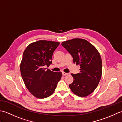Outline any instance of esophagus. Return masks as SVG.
<instances>
[{"mask_svg": "<svg viewBox=\"0 0 122 122\" xmlns=\"http://www.w3.org/2000/svg\"><path fill=\"white\" fill-rule=\"evenodd\" d=\"M69 73H66V72H62V75L64 76H67V75H69Z\"/></svg>", "mask_w": 122, "mask_h": 122, "instance_id": "esophagus-1", "label": "esophagus"}]
</instances>
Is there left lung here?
<instances>
[{
  "label": "left lung",
  "mask_w": 122,
  "mask_h": 122,
  "mask_svg": "<svg viewBox=\"0 0 122 122\" xmlns=\"http://www.w3.org/2000/svg\"><path fill=\"white\" fill-rule=\"evenodd\" d=\"M61 45L73 57L74 63L80 66L79 73L71 74L74 80L69 87L79 97H87L97 87L102 76V62L100 53L94 46L83 39H73Z\"/></svg>",
  "instance_id": "1"
}]
</instances>
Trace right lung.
<instances>
[{"label": "right lung", "mask_w": 122, "mask_h": 122, "mask_svg": "<svg viewBox=\"0 0 122 122\" xmlns=\"http://www.w3.org/2000/svg\"><path fill=\"white\" fill-rule=\"evenodd\" d=\"M60 43L39 40L25 48L20 63V72L25 86L35 97L44 98L53 94L61 80V72L47 68L52 64L53 53Z\"/></svg>", "instance_id": "right-lung-1"}]
</instances>
